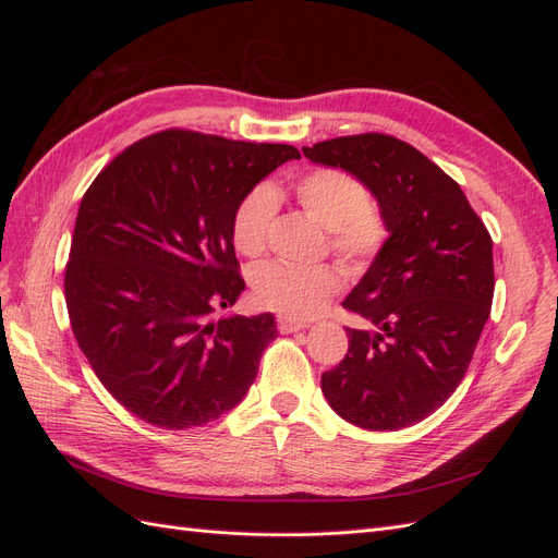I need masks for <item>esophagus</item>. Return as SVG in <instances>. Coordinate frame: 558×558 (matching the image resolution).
I'll use <instances>...</instances> for the list:
<instances>
[{"instance_id": "34e87169", "label": "esophagus", "mask_w": 558, "mask_h": 558, "mask_svg": "<svg viewBox=\"0 0 558 558\" xmlns=\"http://www.w3.org/2000/svg\"><path fill=\"white\" fill-rule=\"evenodd\" d=\"M310 324H305V320H295V318H289V316H279L277 318V328L281 332H295L300 328H307Z\"/></svg>"}]
</instances>
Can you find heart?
Wrapping results in <instances>:
<instances>
[{
  "mask_svg": "<svg viewBox=\"0 0 558 558\" xmlns=\"http://www.w3.org/2000/svg\"><path fill=\"white\" fill-rule=\"evenodd\" d=\"M302 211L326 228L328 248L349 269L373 263L386 244V221L363 183L337 167H314L293 183ZM277 195L265 183L246 191L230 218L232 244L242 256L258 258L269 244L277 216ZM342 277L332 265L263 263L251 272V293L256 305L289 318H310L340 291Z\"/></svg>",
  "mask_w": 558,
  "mask_h": 558,
  "instance_id": "obj_1",
  "label": "heart"
}]
</instances>
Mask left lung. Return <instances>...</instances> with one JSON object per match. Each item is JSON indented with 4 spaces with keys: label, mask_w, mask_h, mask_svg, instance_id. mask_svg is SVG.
<instances>
[{
    "label": "left lung",
    "mask_w": 558,
    "mask_h": 558,
    "mask_svg": "<svg viewBox=\"0 0 558 558\" xmlns=\"http://www.w3.org/2000/svg\"><path fill=\"white\" fill-rule=\"evenodd\" d=\"M302 150L361 179L391 232L342 302L361 326L347 328V356L320 375V391L359 428L418 424L463 381L492 314V234L461 185L391 134H351Z\"/></svg>",
    "instance_id": "1"
}]
</instances>
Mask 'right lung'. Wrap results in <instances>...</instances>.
<instances>
[{
    "label": "right lung",
    "instance_id": "add662e5",
    "mask_svg": "<svg viewBox=\"0 0 558 558\" xmlns=\"http://www.w3.org/2000/svg\"><path fill=\"white\" fill-rule=\"evenodd\" d=\"M289 144L162 130L134 142L81 199L64 300L97 379L146 424L205 426L258 375L275 316L214 318L244 291L230 218Z\"/></svg>",
    "mask_w": 558,
    "mask_h": 558
}]
</instances>
